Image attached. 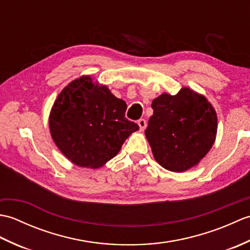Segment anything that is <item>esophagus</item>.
I'll use <instances>...</instances> for the list:
<instances>
[{
  "label": "esophagus",
  "instance_id": "1",
  "mask_svg": "<svg viewBox=\"0 0 250 250\" xmlns=\"http://www.w3.org/2000/svg\"><path fill=\"white\" fill-rule=\"evenodd\" d=\"M137 124H139V125H140V129H141V131H144V130H145L146 125H147V124H146V120H145V119L141 118L139 121H137Z\"/></svg>",
  "mask_w": 250,
  "mask_h": 250
}]
</instances>
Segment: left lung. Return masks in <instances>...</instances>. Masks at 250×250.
Masks as SVG:
<instances>
[{
	"instance_id": "1",
	"label": "left lung",
	"mask_w": 250,
	"mask_h": 250,
	"mask_svg": "<svg viewBox=\"0 0 250 250\" xmlns=\"http://www.w3.org/2000/svg\"><path fill=\"white\" fill-rule=\"evenodd\" d=\"M153 115L145 134L156 161L172 172L198 164L213 146L217 116L210 103L189 88L152 101Z\"/></svg>"
}]
</instances>
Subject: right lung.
<instances>
[{
  "label": "right lung",
  "mask_w": 250,
  "mask_h": 250,
  "mask_svg": "<svg viewBox=\"0 0 250 250\" xmlns=\"http://www.w3.org/2000/svg\"><path fill=\"white\" fill-rule=\"evenodd\" d=\"M126 104L89 76L72 82L58 95L49 117L52 140L78 167L97 168L119 152L139 130L125 118Z\"/></svg>",
  "instance_id": "add662e5"
}]
</instances>
